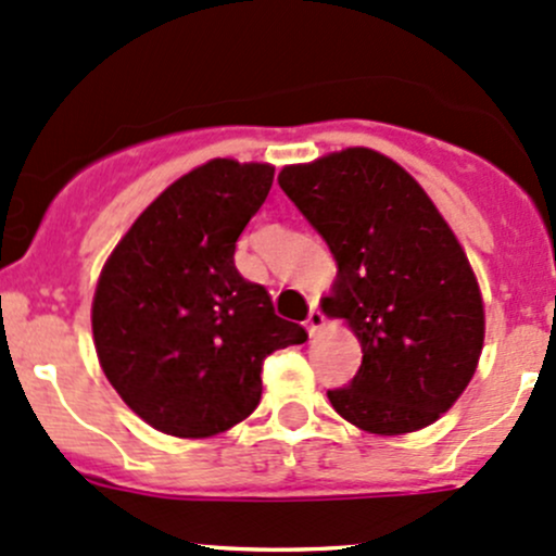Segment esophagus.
<instances>
[{"label": "esophagus", "instance_id": "1", "mask_svg": "<svg viewBox=\"0 0 556 556\" xmlns=\"http://www.w3.org/2000/svg\"><path fill=\"white\" fill-rule=\"evenodd\" d=\"M321 327H325V314H321V311L314 306V308L308 311V316H306V329H308V334L321 332Z\"/></svg>", "mask_w": 556, "mask_h": 556}]
</instances>
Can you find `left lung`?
Instances as JSON below:
<instances>
[{
	"label": "left lung",
	"mask_w": 556,
	"mask_h": 556,
	"mask_svg": "<svg viewBox=\"0 0 556 556\" xmlns=\"http://www.w3.org/2000/svg\"><path fill=\"white\" fill-rule=\"evenodd\" d=\"M279 187L338 264L329 319L362 343V367L327 390L340 417L375 435L432 425L465 393L485 338L465 250L404 168L369 148L285 166Z\"/></svg>",
	"instance_id": "1"
}]
</instances>
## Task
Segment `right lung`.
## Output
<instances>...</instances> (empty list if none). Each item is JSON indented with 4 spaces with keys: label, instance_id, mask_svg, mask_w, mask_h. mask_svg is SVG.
Instances as JSON below:
<instances>
[{
    "label": "right lung",
    "instance_id": "right-lung-1",
    "mask_svg": "<svg viewBox=\"0 0 556 556\" xmlns=\"http://www.w3.org/2000/svg\"><path fill=\"white\" fill-rule=\"evenodd\" d=\"M268 163L216 157L163 189L102 266L91 303L100 367L134 414L176 438L250 417L268 353L306 343L264 285L235 266L237 237L264 205Z\"/></svg>",
    "mask_w": 556,
    "mask_h": 556
}]
</instances>
